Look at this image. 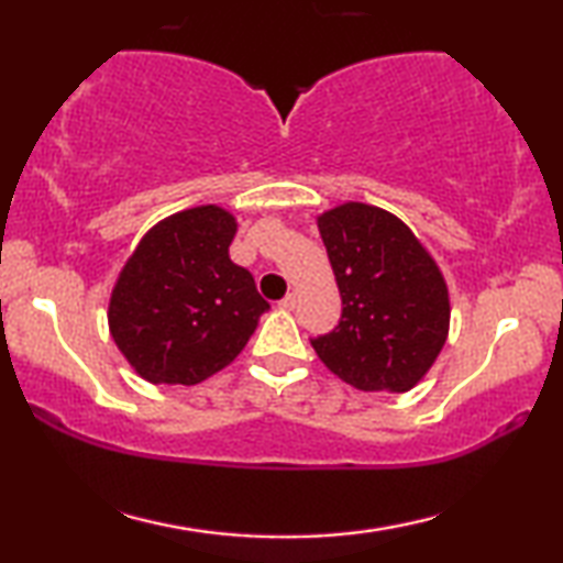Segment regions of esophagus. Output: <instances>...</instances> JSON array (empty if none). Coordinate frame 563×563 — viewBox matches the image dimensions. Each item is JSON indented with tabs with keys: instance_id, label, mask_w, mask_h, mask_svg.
Segmentation results:
<instances>
[{
	"instance_id": "34e87169",
	"label": "esophagus",
	"mask_w": 563,
	"mask_h": 563,
	"mask_svg": "<svg viewBox=\"0 0 563 563\" xmlns=\"http://www.w3.org/2000/svg\"><path fill=\"white\" fill-rule=\"evenodd\" d=\"M295 305H298V295H295V292H288V295H285V298L280 300V308H283V310H295Z\"/></svg>"
}]
</instances>
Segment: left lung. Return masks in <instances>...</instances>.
I'll list each match as a JSON object with an SVG mask.
<instances>
[{
  "label": "left lung",
  "instance_id": "1",
  "mask_svg": "<svg viewBox=\"0 0 563 563\" xmlns=\"http://www.w3.org/2000/svg\"><path fill=\"white\" fill-rule=\"evenodd\" d=\"M335 273L342 318L312 338L318 357L362 393H407L440 355L450 332L442 271L397 216L342 203L318 216Z\"/></svg>",
  "mask_w": 563,
  "mask_h": 563
}]
</instances>
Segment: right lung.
<instances>
[{"label":"right lung","mask_w":563,"mask_h":563,"mask_svg":"<svg viewBox=\"0 0 563 563\" xmlns=\"http://www.w3.org/2000/svg\"><path fill=\"white\" fill-rule=\"evenodd\" d=\"M235 231L221 206L188 208L151 228L123 265L109 330L148 383H203L241 355L271 308L228 255Z\"/></svg>","instance_id":"obj_1"}]
</instances>
